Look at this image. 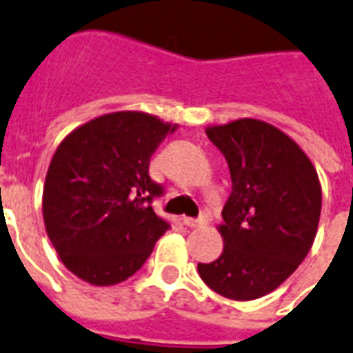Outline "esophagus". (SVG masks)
I'll use <instances>...</instances> for the list:
<instances>
[{
	"instance_id": "34e87169",
	"label": "esophagus",
	"mask_w": 353,
	"mask_h": 353,
	"mask_svg": "<svg viewBox=\"0 0 353 353\" xmlns=\"http://www.w3.org/2000/svg\"><path fill=\"white\" fill-rule=\"evenodd\" d=\"M183 223L186 226H190V228H199V226H205L206 225V219L201 217V219H192V217H183Z\"/></svg>"
}]
</instances>
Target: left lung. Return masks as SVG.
<instances>
[{
	"instance_id": "1",
	"label": "left lung",
	"mask_w": 353,
	"mask_h": 353,
	"mask_svg": "<svg viewBox=\"0 0 353 353\" xmlns=\"http://www.w3.org/2000/svg\"><path fill=\"white\" fill-rule=\"evenodd\" d=\"M230 168L223 208V254L197 272L219 296L252 301L285 283L310 252L321 183L310 157L270 123L241 117L206 127Z\"/></svg>"
}]
</instances>
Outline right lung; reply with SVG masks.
Masks as SVG:
<instances>
[{"label": "right lung", "instance_id": "1", "mask_svg": "<svg viewBox=\"0 0 353 353\" xmlns=\"http://www.w3.org/2000/svg\"><path fill=\"white\" fill-rule=\"evenodd\" d=\"M177 125L121 110L74 128L48 165L43 221L61 263L85 283L134 276L170 223L150 206L163 192L148 176L152 154Z\"/></svg>", "mask_w": 353, "mask_h": 353}]
</instances>
